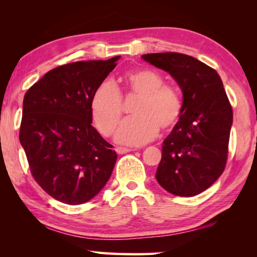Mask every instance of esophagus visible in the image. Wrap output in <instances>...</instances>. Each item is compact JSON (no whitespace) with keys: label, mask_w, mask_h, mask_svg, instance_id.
Instances as JSON below:
<instances>
[{"label":"esophagus","mask_w":257,"mask_h":257,"mask_svg":"<svg viewBox=\"0 0 257 257\" xmlns=\"http://www.w3.org/2000/svg\"><path fill=\"white\" fill-rule=\"evenodd\" d=\"M130 151H134V150H130V149H127V147H122V146H118L115 149V152L118 154H124V153H128V152Z\"/></svg>","instance_id":"esophagus-1"}]
</instances>
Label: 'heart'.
Segmentation results:
<instances>
[{
	"label": "heart",
	"instance_id": "1",
	"mask_svg": "<svg viewBox=\"0 0 257 257\" xmlns=\"http://www.w3.org/2000/svg\"><path fill=\"white\" fill-rule=\"evenodd\" d=\"M129 95L138 96L133 115L121 124L115 139L127 145L146 144L158 136L159 130L169 132L179 121L184 104L178 90L163 85V78L151 69L130 71L123 78ZM90 113L95 127L103 136L115 133L123 114L122 97L111 80H104L90 101Z\"/></svg>",
	"mask_w": 257,
	"mask_h": 257
}]
</instances>
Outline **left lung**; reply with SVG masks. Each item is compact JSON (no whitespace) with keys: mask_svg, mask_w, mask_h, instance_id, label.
<instances>
[{"mask_svg":"<svg viewBox=\"0 0 257 257\" xmlns=\"http://www.w3.org/2000/svg\"><path fill=\"white\" fill-rule=\"evenodd\" d=\"M175 78L184 94L178 123L162 145L155 178L177 196L206 190L224 171L232 107L214 69L193 56L165 52L142 56Z\"/></svg>","mask_w":257,"mask_h":257,"instance_id":"8db88e82","label":"left lung"}]
</instances>
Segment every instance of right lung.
<instances>
[{"label":"right lung","mask_w":257,"mask_h":257,"mask_svg":"<svg viewBox=\"0 0 257 257\" xmlns=\"http://www.w3.org/2000/svg\"><path fill=\"white\" fill-rule=\"evenodd\" d=\"M119 58L63 64L25 94L20 144L35 181L56 201L88 202L112 175L118 156L92 125L90 101Z\"/></svg>","instance_id":"right-lung-1"}]
</instances>
